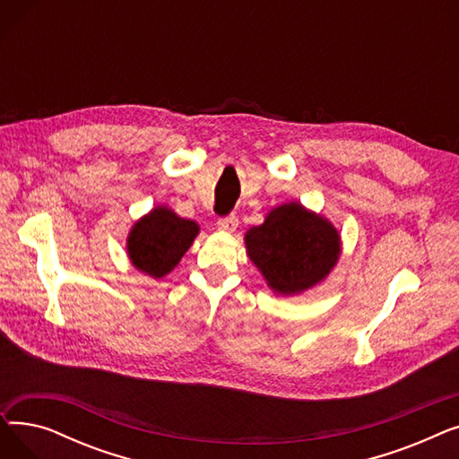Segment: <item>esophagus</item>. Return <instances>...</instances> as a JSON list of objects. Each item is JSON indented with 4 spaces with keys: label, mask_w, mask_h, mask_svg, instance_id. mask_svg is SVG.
<instances>
[{
    "label": "esophagus",
    "mask_w": 459,
    "mask_h": 459,
    "mask_svg": "<svg viewBox=\"0 0 459 459\" xmlns=\"http://www.w3.org/2000/svg\"><path fill=\"white\" fill-rule=\"evenodd\" d=\"M236 227H238V217L236 215H227V217H221V220L217 221V229L225 230V232H234Z\"/></svg>",
    "instance_id": "1"
}]
</instances>
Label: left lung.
<instances>
[{"label":"left lung","mask_w":459,"mask_h":459,"mask_svg":"<svg viewBox=\"0 0 459 459\" xmlns=\"http://www.w3.org/2000/svg\"><path fill=\"white\" fill-rule=\"evenodd\" d=\"M251 262L277 296H298L320 284L342 253L341 232L325 215L301 203L272 208L246 236Z\"/></svg>","instance_id":"obj_1"}]
</instances>
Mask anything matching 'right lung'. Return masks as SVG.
<instances>
[{
	"label": "right lung",
	"instance_id": "right-lung-1",
	"mask_svg": "<svg viewBox=\"0 0 459 459\" xmlns=\"http://www.w3.org/2000/svg\"><path fill=\"white\" fill-rule=\"evenodd\" d=\"M199 230L195 221L184 220L169 206H154L128 232L126 253L132 266L152 279H163L178 266Z\"/></svg>",
	"mask_w": 459,
	"mask_h": 459
}]
</instances>
